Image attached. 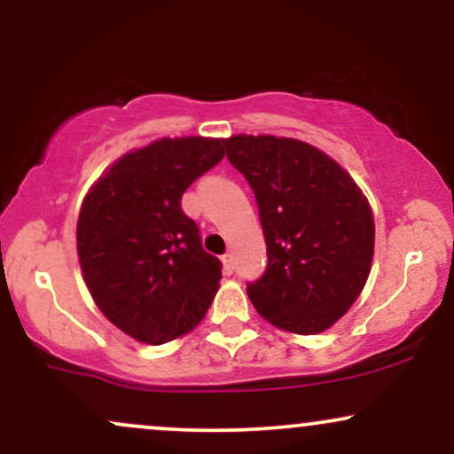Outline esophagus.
Here are the masks:
<instances>
[{
  "mask_svg": "<svg viewBox=\"0 0 454 454\" xmlns=\"http://www.w3.org/2000/svg\"><path fill=\"white\" fill-rule=\"evenodd\" d=\"M222 262H223V273H226V275H231L232 270H234V260H232L231 254H226V256L222 258Z\"/></svg>",
  "mask_w": 454,
  "mask_h": 454,
  "instance_id": "esophagus-1",
  "label": "esophagus"
}]
</instances>
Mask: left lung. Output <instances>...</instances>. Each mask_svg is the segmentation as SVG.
<instances>
[{
	"instance_id": "8db88e82",
	"label": "left lung",
	"mask_w": 454,
	"mask_h": 454,
	"mask_svg": "<svg viewBox=\"0 0 454 454\" xmlns=\"http://www.w3.org/2000/svg\"><path fill=\"white\" fill-rule=\"evenodd\" d=\"M223 145L254 190L267 241V269L247 284L249 299L286 331H326L369 278L376 228L367 198L335 160L301 140L239 134Z\"/></svg>"
}]
</instances>
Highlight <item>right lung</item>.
<instances>
[{"label":"right lung","instance_id":"obj_1","mask_svg":"<svg viewBox=\"0 0 454 454\" xmlns=\"http://www.w3.org/2000/svg\"><path fill=\"white\" fill-rule=\"evenodd\" d=\"M223 158V140L161 138L126 153L81 207L76 247L100 311L134 340L160 346L192 331L222 279L181 196Z\"/></svg>","mask_w":454,"mask_h":454}]
</instances>
